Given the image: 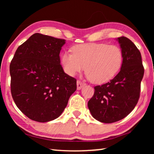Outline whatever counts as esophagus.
Listing matches in <instances>:
<instances>
[{
    "label": "esophagus",
    "mask_w": 154,
    "mask_h": 154,
    "mask_svg": "<svg viewBox=\"0 0 154 154\" xmlns=\"http://www.w3.org/2000/svg\"><path fill=\"white\" fill-rule=\"evenodd\" d=\"M85 85V83H83L81 82V81H77V90H80L83 85Z\"/></svg>",
    "instance_id": "1"
}]
</instances>
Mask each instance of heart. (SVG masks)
I'll use <instances>...</instances> for the list:
<instances>
[{"label":"heart","instance_id":"heart-1","mask_svg":"<svg viewBox=\"0 0 154 154\" xmlns=\"http://www.w3.org/2000/svg\"><path fill=\"white\" fill-rule=\"evenodd\" d=\"M72 54L65 51L61 56L64 71L69 75L85 71L93 83L109 82L120 70L123 53L118 45L106 43L79 44L72 48Z\"/></svg>","mask_w":154,"mask_h":154}]
</instances>
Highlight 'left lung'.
I'll return each instance as SVG.
<instances>
[{"label":"left lung","instance_id":"left-lung-1","mask_svg":"<svg viewBox=\"0 0 154 154\" xmlns=\"http://www.w3.org/2000/svg\"><path fill=\"white\" fill-rule=\"evenodd\" d=\"M117 40L123 53L120 71L109 82L95 86L88 103L93 118L106 124L121 120L133 110L144 75L141 55L136 45L125 36Z\"/></svg>","mask_w":154,"mask_h":154}]
</instances>
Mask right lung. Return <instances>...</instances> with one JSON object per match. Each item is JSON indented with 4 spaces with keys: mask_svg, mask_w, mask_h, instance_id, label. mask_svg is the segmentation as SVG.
Instances as JSON below:
<instances>
[{
    "mask_svg": "<svg viewBox=\"0 0 154 154\" xmlns=\"http://www.w3.org/2000/svg\"><path fill=\"white\" fill-rule=\"evenodd\" d=\"M65 43L35 33L18 47L10 64L13 99L32 120L58 118L77 89L76 79L65 73L60 64V52Z\"/></svg>",
    "mask_w": 154,
    "mask_h": 154,
    "instance_id": "add662e5",
    "label": "right lung"
}]
</instances>
